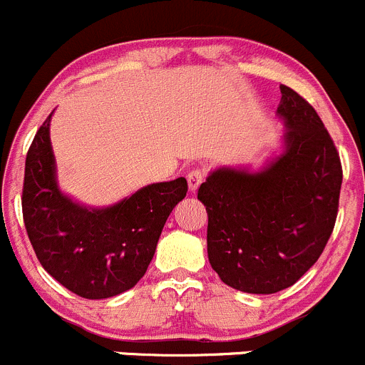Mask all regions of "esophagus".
I'll list each match as a JSON object with an SVG mask.
<instances>
[{
	"instance_id": "1",
	"label": "esophagus",
	"mask_w": 365,
	"mask_h": 365,
	"mask_svg": "<svg viewBox=\"0 0 365 365\" xmlns=\"http://www.w3.org/2000/svg\"><path fill=\"white\" fill-rule=\"evenodd\" d=\"M203 180H205V171H201V169H194V171H190L189 175H187V182H189L190 190H196L197 187L201 185Z\"/></svg>"
}]
</instances>
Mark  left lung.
<instances>
[{"label": "left lung", "mask_w": 365, "mask_h": 365, "mask_svg": "<svg viewBox=\"0 0 365 365\" xmlns=\"http://www.w3.org/2000/svg\"><path fill=\"white\" fill-rule=\"evenodd\" d=\"M285 150L262 171L221 168L197 189L207 251L222 282L250 294L294 285L323 253L339 210V151L312 105L282 85Z\"/></svg>", "instance_id": "1"}]
</instances>
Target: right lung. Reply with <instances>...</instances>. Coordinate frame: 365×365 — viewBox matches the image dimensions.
Listing matches in <instances>:
<instances>
[{
    "mask_svg": "<svg viewBox=\"0 0 365 365\" xmlns=\"http://www.w3.org/2000/svg\"><path fill=\"white\" fill-rule=\"evenodd\" d=\"M53 114V112H51ZM48 115L26 155L23 219L42 267L85 299H105L144 277L187 180L151 183L105 208L78 205L56 185Z\"/></svg>",
    "mask_w": 365,
    "mask_h": 365,
    "instance_id": "obj_1",
    "label": "right lung"
}]
</instances>
